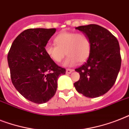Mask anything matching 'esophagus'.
<instances>
[{"instance_id": "34e87169", "label": "esophagus", "mask_w": 129, "mask_h": 129, "mask_svg": "<svg viewBox=\"0 0 129 129\" xmlns=\"http://www.w3.org/2000/svg\"><path fill=\"white\" fill-rule=\"evenodd\" d=\"M73 71H74V70H72V69H67L66 73L67 74H71V73Z\"/></svg>"}]
</instances>
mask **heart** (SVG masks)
<instances>
[{
  "instance_id": "obj_1",
  "label": "heart",
  "mask_w": 129,
  "mask_h": 129,
  "mask_svg": "<svg viewBox=\"0 0 129 129\" xmlns=\"http://www.w3.org/2000/svg\"><path fill=\"white\" fill-rule=\"evenodd\" d=\"M56 45L47 44L45 52L53 61L60 63L67 55L68 57L64 63L66 66H72L77 62L82 63L90 56L91 41L84 33L63 32L54 39Z\"/></svg>"
}]
</instances>
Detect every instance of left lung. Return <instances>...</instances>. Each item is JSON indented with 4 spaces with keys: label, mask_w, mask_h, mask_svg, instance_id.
I'll list each match as a JSON object with an SVG mask.
<instances>
[{
    "label": "left lung",
    "mask_w": 129,
    "mask_h": 129,
    "mask_svg": "<svg viewBox=\"0 0 129 129\" xmlns=\"http://www.w3.org/2000/svg\"><path fill=\"white\" fill-rule=\"evenodd\" d=\"M76 29L88 35L92 47L86 62L75 70L80 76L74 85L84 96L96 98L106 94L116 82L121 66L119 43L116 37L100 25L91 24Z\"/></svg>",
    "instance_id": "left-lung-1"
}]
</instances>
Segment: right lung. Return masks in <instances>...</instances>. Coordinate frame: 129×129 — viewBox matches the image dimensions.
<instances>
[{
    "label": "right lung",
    "instance_id": "obj_1",
    "mask_svg": "<svg viewBox=\"0 0 129 129\" xmlns=\"http://www.w3.org/2000/svg\"><path fill=\"white\" fill-rule=\"evenodd\" d=\"M56 29H28L20 33L8 53L11 78L26 99L43 104L54 96L57 78L66 69L55 63L45 52V46Z\"/></svg>",
    "mask_w": 129,
    "mask_h": 129
}]
</instances>
